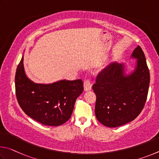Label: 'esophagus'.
Returning <instances> with one entry per match:
<instances>
[{"instance_id": "1", "label": "esophagus", "mask_w": 159, "mask_h": 159, "mask_svg": "<svg viewBox=\"0 0 159 159\" xmlns=\"http://www.w3.org/2000/svg\"><path fill=\"white\" fill-rule=\"evenodd\" d=\"M91 87H92V83L90 79H86L84 82V89L85 91H89L91 89Z\"/></svg>"}]
</instances>
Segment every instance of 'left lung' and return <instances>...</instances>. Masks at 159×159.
<instances>
[{"label": "left lung", "mask_w": 159, "mask_h": 159, "mask_svg": "<svg viewBox=\"0 0 159 159\" xmlns=\"http://www.w3.org/2000/svg\"><path fill=\"white\" fill-rule=\"evenodd\" d=\"M132 57L138 61L131 74L125 75L122 64L110 63L98 74L92 87L96 96V116L105 126L118 127L134 120L145 105L150 75L140 46Z\"/></svg>", "instance_id": "8db88e82"}]
</instances>
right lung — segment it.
Instances as JSON below:
<instances>
[{"label": "right lung", "mask_w": 159, "mask_h": 159, "mask_svg": "<svg viewBox=\"0 0 159 159\" xmlns=\"http://www.w3.org/2000/svg\"><path fill=\"white\" fill-rule=\"evenodd\" d=\"M24 57L15 74L16 96L22 110L40 123L58 126L70 118L75 102L83 92L82 80H61L49 84H36L26 77Z\"/></svg>", "instance_id": "1"}]
</instances>
